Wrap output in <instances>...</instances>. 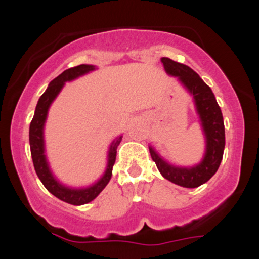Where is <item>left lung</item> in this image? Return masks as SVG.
Masks as SVG:
<instances>
[{"instance_id":"obj_1","label":"left lung","mask_w":259,"mask_h":259,"mask_svg":"<svg viewBox=\"0 0 259 259\" xmlns=\"http://www.w3.org/2000/svg\"><path fill=\"white\" fill-rule=\"evenodd\" d=\"M166 74L177 77L180 85L193 98L195 113L204 135L205 149L203 158L194 165H179L161 156L153 145H149L151 159L161 176L169 182L184 188H197L209 180L218 170L226 146V133L222 110L213 91L199 75L184 64L161 57Z\"/></svg>"}]
</instances>
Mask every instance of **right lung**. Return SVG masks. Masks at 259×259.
Wrapping results in <instances>:
<instances>
[{
	"label": "right lung",
	"instance_id": "add662e5",
	"mask_svg": "<svg viewBox=\"0 0 259 259\" xmlns=\"http://www.w3.org/2000/svg\"><path fill=\"white\" fill-rule=\"evenodd\" d=\"M96 69L98 67L95 65L82 64L79 65V66L65 70L62 74L55 77L49 83L45 93L38 99L32 121L30 124V133H28L31 156H32L33 166H35L38 179L41 180V183L45 185L46 189L52 195L59 198L62 202H66L72 205H82L86 204V203H90L108 185L109 180L111 179V174H113V166L115 164V159H116V149L120 142H121L122 135L115 138L113 142L110 143V145H109L105 170H104L103 176L100 178L96 180V182H94L93 184L86 185V187H70V185H66L62 182H60L57 177L54 174V171L51 170V166H50L48 160V155H46L45 124L46 120H48L50 106L54 103L55 99L57 98L60 91L62 90L65 83L79 79V77L89 74V72L95 71Z\"/></svg>",
	"mask_w": 259,
	"mask_h": 259
}]
</instances>
